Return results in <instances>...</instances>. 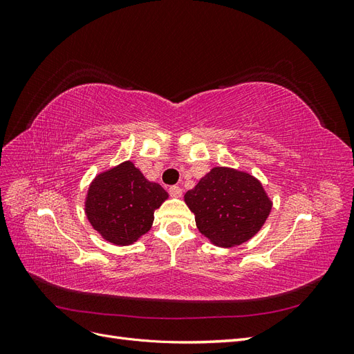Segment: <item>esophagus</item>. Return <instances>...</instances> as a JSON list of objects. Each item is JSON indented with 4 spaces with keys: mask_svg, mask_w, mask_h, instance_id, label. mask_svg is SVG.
I'll list each match as a JSON object with an SVG mask.
<instances>
[{
    "mask_svg": "<svg viewBox=\"0 0 354 354\" xmlns=\"http://www.w3.org/2000/svg\"><path fill=\"white\" fill-rule=\"evenodd\" d=\"M169 195L173 198H180L181 195H183V189H181L180 186H171L169 187Z\"/></svg>",
    "mask_w": 354,
    "mask_h": 354,
    "instance_id": "1",
    "label": "esophagus"
}]
</instances>
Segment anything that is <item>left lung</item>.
Masks as SVG:
<instances>
[{
    "instance_id": "8db88e82",
    "label": "left lung",
    "mask_w": 354,
    "mask_h": 354,
    "mask_svg": "<svg viewBox=\"0 0 354 354\" xmlns=\"http://www.w3.org/2000/svg\"><path fill=\"white\" fill-rule=\"evenodd\" d=\"M199 232L214 245L230 248L259 232L269 217L272 201L254 176L216 167L186 192Z\"/></svg>"
}]
</instances>
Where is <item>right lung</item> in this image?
<instances>
[{
	"mask_svg": "<svg viewBox=\"0 0 354 354\" xmlns=\"http://www.w3.org/2000/svg\"><path fill=\"white\" fill-rule=\"evenodd\" d=\"M168 198L133 162L99 174L88 187L85 214L94 230L115 245H130L151 230L153 212Z\"/></svg>",
	"mask_w": 354,
	"mask_h": 354,
	"instance_id": "right-lung-1",
	"label": "right lung"
}]
</instances>
